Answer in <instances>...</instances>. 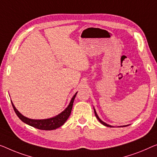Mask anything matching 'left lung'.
<instances>
[{
	"instance_id": "obj_1",
	"label": "left lung",
	"mask_w": 157,
	"mask_h": 157,
	"mask_svg": "<svg viewBox=\"0 0 157 157\" xmlns=\"http://www.w3.org/2000/svg\"><path fill=\"white\" fill-rule=\"evenodd\" d=\"M94 113H95V116H96V117H97V118L98 119V121H99L100 123H101V124H103V125H105V126H107V127H110V128H112V127H113V126H112V125H109V124H107V123H105V122H104V121H102L101 120V119L99 118V116L97 115V112H96V111H95L94 108ZM125 126H127V125L118 126V127H125Z\"/></svg>"
}]
</instances>
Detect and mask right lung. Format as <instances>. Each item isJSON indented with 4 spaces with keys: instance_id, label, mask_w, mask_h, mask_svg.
Segmentation results:
<instances>
[{
    "instance_id": "1",
    "label": "right lung",
    "mask_w": 157,
    "mask_h": 157,
    "mask_svg": "<svg viewBox=\"0 0 157 157\" xmlns=\"http://www.w3.org/2000/svg\"><path fill=\"white\" fill-rule=\"evenodd\" d=\"M78 92L75 93L73 97L71 100V102L69 103L68 106H67V108L65 109L63 111H62L61 113L58 114V115L52 118H47V119H40V120H36V119H31L28 118L27 117H25L21 114L20 112L17 111V109L15 108V106H14L13 103L12 102V105L15 111V113L17 114V116L19 117V118L20 119L22 122L27 124L32 127L36 128L37 129L39 130H56V128H60V126H62L65 123V121L67 120V118H69L70 115L71 113L72 105H73V102L75 100V98L76 97V94Z\"/></svg>"
}]
</instances>
